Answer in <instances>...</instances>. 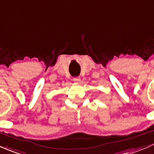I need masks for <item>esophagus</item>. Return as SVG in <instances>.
I'll return each mask as SVG.
<instances>
[{
	"mask_svg": "<svg viewBox=\"0 0 154 154\" xmlns=\"http://www.w3.org/2000/svg\"><path fill=\"white\" fill-rule=\"evenodd\" d=\"M73 81H74V82H80V77H74V78H73Z\"/></svg>",
	"mask_w": 154,
	"mask_h": 154,
	"instance_id": "obj_1",
	"label": "esophagus"
}]
</instances>
